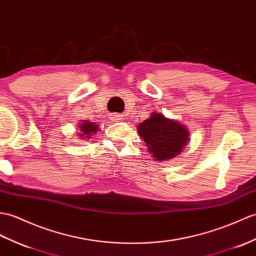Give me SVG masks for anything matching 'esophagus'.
Instances as JSON below:
<instances>
[{
  "mask_svg": "<svg viewBox=\"0 0 256 256\" xmlns=\"http://www.w3.org/2000/svg\"><path fill=\"white\" fill-rule=\"evenodd\" d=\"M120 114H114V116H112V118H114V120H118V118H120Z\"/></svg>",
  "mask_w": 256,
  "mask_h": 256,
  "instance_id": "34e87169",
  "label": "esophagus"
}]
</instances>
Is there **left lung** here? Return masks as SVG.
Listing matches in <instances>:
<instances>
[{
    "mask_svg": "<svg viewBox=\"0 0 256 256\" xmlns=\"http://www.w3.org/2000/svg\"><path fill=\"white\" fill-rule=\"evenodd\" d=\"M138 132L146 142L152 158L159 162L176 157L190 140L186 126L156 112L138 124Z\"/></svg>",
    "mask_w": 256,
    "mask_h": 256,
    "instance_id": "8db88e82",
    "label": "left lung"
}]
</instances>
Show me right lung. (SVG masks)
Listing matches in <instances>:
<instances>
[{
  "label": "right lung",
  "instance_id": "add662e5",
  "mask_svg": "<svg viewBox=\"0 0 256 256\" xmlns=\"http://www.w3.org/2000/svg\"><path fill=\"white\" fill-rule=\"evenodd\" d=\"M80 133L77 134L80 136V138H92L94 133L98 132V126L94 122L82 121V123L80 124Z\"/></svg>",
  "mask_w": 256,
  "mask_h": 256
}]
</instances>
